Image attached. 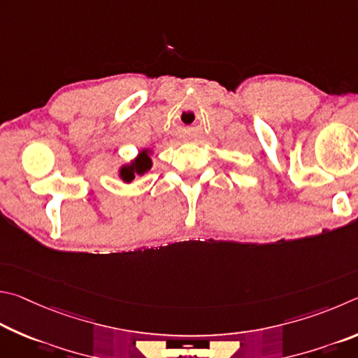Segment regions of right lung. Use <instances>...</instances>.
Returning <instances> with one entry per match:
<instances>
[{
	"mask_svg": "<svg viewBox=\"0 0 358 358\" xmlns=\"http://www.w3.org/2000/svg\"><path fill=\"white\" fill-rule=\"evenodd\" d=\"M152 149H141L138 155L134 160H130L129 163H124V165L119 166L117 169V176L119 179L125 184L134 182L136 176H143L150 171L152 168Z\"/></svg>",
	"mask_w": 358,
	"mask_h": 358,
	"instance_id": "right-lung-1",
	"label": "right lung"
}]
</instances>
